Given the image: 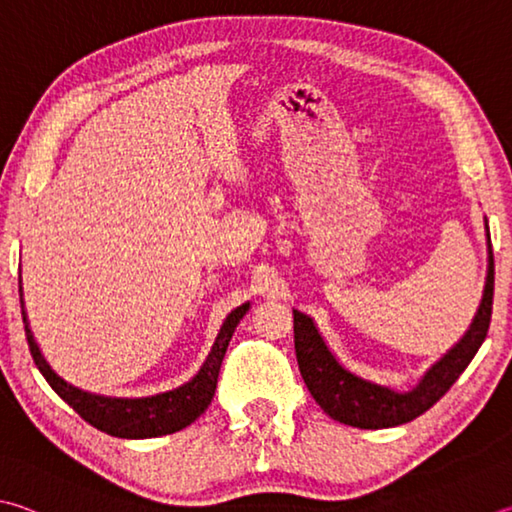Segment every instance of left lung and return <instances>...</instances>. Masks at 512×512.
Returning <instances> with one entry per match:
<instances>
[{"mask_svg": "<svg viewBox=\"0 0 512 512\" xmlns=\"http://www.w3.org/2000/svg\"><path fill=\"white\" fill-rule=\"evenodd\" d=\"M488 228V226H486ZM492 295H495V259H492V244L488 232V277L483 288V300L475 322L470 324L466 336L450 353H445L436 365L427 371L421 383L412 392H394L389 387H380L353 376L333 353L324 345L318 329L309 315L293 311V333H295V356L300 365V374L324 412L333 421L360 427V430H380L414 421L416 416L430 410L439 398L454 385L470 360L475 358L481 342L488 336L492 318Z\"/></svg>", "mask_w": 512, "mask_h": 512, "instance_id": "obj_1", "label": "left lung"}]
</instances>
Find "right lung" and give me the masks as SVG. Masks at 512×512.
<instances>
[{"instance_id":"obj_1","label":"right lung","mask_w":512,"mask_h":512,"mask_svg":"<svg viewBox=\"0 0 512 512\" xmlns=\"http://www.w3.org/2000/svg\"><path fill=\"white\" fill-rule=\"evenodd\" d=\"M20 304L24 306L22 295H20ZM246 311H248V304H241L228 315L208 360L203 362L201 371L190 380V383H185L179 389H172V392L156 394L150 398L96 396V394L82 392V389L73 387L69 383H64V380L49 367V362L44 360L40 347L35 345L29 322H26L24 309H22V320H24L26 342H29L35 365L42 371L46 383L55 389V394H58L62 401H67L73 410L85 418L87 423L98 427L100 432L120 436V439H152V436H163V434L183 430V427H188L190 423L197 421V418L208 410V405L212 403V396H215L219 369H221V362H224L228 342L232 338V333H235L239 320L246 315Z\"/></svg>"}]
</instances>
